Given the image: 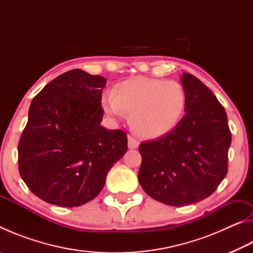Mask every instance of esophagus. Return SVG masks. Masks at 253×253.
<instances>
[{"label":"esophagus","instance_id":"obj_1","mask_svg":"<svg viewBox=\"0 0 253 253\" xmlns=\"http://www.w3.org/2000/svg\"><path fill=\"white\" fill-rule=\"evenodd\" d=\"M127 145L129 149H135L139 146V140L136 139L135 137L132 136H128V140H127Z\"/></svg>","mask_w":253,"mask_h":253}]
</instances>
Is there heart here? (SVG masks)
I'll list each match as a JSON object with an SVG mask.
<instances>
[{
    "label": "heart",
    "mask_w": 253,
    "mask_h": 253,
    "mask_svg": "<svg viewBox=\"0 0 253 253\" xmlns=\"http://www.w3.org/2000/svg\"><path fill=\"white\" fill-rule=\"evenodd\" d=\"M105 114L118 121L129 114L130 127L146 138H158L178 125L186 108V92L181 84L136 77L117 84L101 98Z\"/></svg>",
    "instance_id": "1"
}]
</instances>
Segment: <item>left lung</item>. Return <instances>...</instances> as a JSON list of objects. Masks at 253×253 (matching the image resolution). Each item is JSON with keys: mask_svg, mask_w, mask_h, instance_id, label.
Returning a JSON list of instances; mask_svg holds the SVG:
<instances>
[{"mask_svg": "<svg viewBox=\"0 0 253 253\" xmlns=\"http://www.w3.org/2000/svg\"><path fill=\"white\" fill-rule=\"evenodd\" d=\"M185 115L174 129L139 145L140 186L168 205L184 207L211 195L228 172L231 132L226 113L213 92L183 72Z\"/></svg>", "mask_w": 253, "mask_h": 253, "instance_id": "left-lung-1", "label": "left lung"}]
</instances>
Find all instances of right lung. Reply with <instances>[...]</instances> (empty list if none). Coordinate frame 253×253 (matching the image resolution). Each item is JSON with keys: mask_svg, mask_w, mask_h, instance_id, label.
Segmentation results:
<instances>
[{"mask_svg": "<svg viewBox=\"0 0 253 253\" xmlns=\"http://www.w3.org/2000/svg\"><path fill=\"white\" fill-rule=\"evenodd\" d=\"M106 83L104 77L74 69L33 98L19 143V170L45 202L74 208L93 200L127 152L125 132L100 124Z\"/></svg>", "mask_w": 253, "mask_h": 253, "instance_id": "obj_1", "label": "right lung"}]
</instances>
